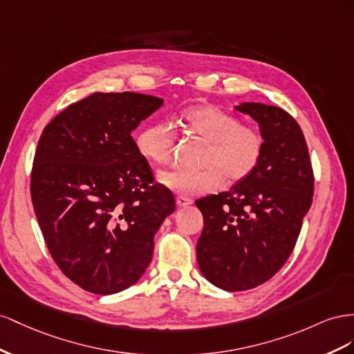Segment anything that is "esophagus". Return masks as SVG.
Instances as JSON below:
<instances>
[{
	"mask_svg": "<svg viewBox=\"0 0 354 354\" xmlns=\"http://www.w3.org/2000/svg\"><path fill=\"white\" fill-rule=\"evenodd\" d=\"M191 203H193V200H191L189 197H185V196H178L176 197L178 207H185V206H189Z\"/></svg>",
	"mask_w": 354,
	"mask_h": 354,
	"instance_id": "1",
	"label": "esophagus"
}]
</instances>
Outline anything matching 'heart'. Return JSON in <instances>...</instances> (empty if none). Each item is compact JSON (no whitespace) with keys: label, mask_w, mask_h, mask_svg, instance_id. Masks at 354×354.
I'll use <instances>...</instances> for the list:
<instances>
[{"label":"heart","mask_w":354,"mask_h":354,"mask_svg":"<svg viewBox=\"0 0 354 354\" xmlns=\"http://www.w3.org/2000/svg\"><path fill=\"white\" fill-rule=\"evenodd\" d=\"M180 121L191 135L206 140L207 148L200 170L170 169L160 171L158 180L183 196H200L218 191L224 183H240L257 170L264 154V136L255 127L245 126L239 117L212 105L185 109ZM176 132L166 121H156L136 138L139 153L156 165L174 158Z\"/></svg>","instance_id":"b5f03b06"}]
</instances>
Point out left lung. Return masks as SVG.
I'll use <instances>...</instances> for the list:
<instances>
[{"label": "left lung", "mask_w": 354, "mask_h": 354, "mask_svg": "<svg viewBox=\"0 0 354 354\" xmlns=\"http://www.w3.org/2000/svg\"><path fill=\"white\" fill-rule=\"evenodd\" d=\"M259 124L264 154L257 170L224 193L196 200L205 227L197 262L215 286L248 290L285 266L315 191L304 133L285 109L248 102L236 106Z\"/></svg>", "instance_id": "1"}]
</instances>
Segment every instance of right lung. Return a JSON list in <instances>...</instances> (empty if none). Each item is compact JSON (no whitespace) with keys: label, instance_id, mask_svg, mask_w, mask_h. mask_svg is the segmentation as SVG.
Here are the masks:
<instances>
[{"label":"right lung","instance_id":"1","mask_svg":"<svg viewBox=\"0 0 354 354\" xmlns=\"http://www.w3.org/2000/svg\"><path fill=\"white\" fill-rule=\"evenodd\" d=\"M163 104L132 92L93 93L44 127L31 171L38 225L56 266L75 285L111 295L149 266L154 234L175 210L132 130Z\"/></svg>","mask_w":354,"mask_h":354}]
</instances>
